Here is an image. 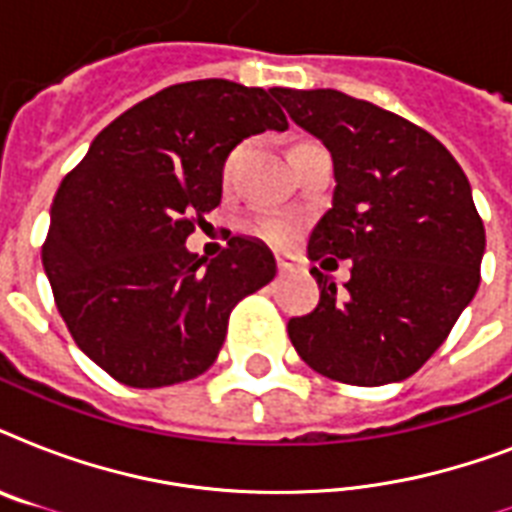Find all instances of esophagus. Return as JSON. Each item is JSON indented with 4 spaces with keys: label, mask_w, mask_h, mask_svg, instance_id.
<instances>
[{
    "label": "esophagus",
    "mask_w": 512,
    "mask_h": 512,
    "mask_svg": "<svg viewBox=\"0 0 512 512\" xmlns=\"http://www.w3.org/2000/svg\"><path fill=\"white\" fill-rule=\"evenodd\" d=\"M276 263H279V271L287 273V271H295V257L292 255H276Z\"/></svg>",
    "instance_id": "34e87169"
}]
</instances>
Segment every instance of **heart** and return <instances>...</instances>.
<instances>
[{
    "label": "heart",
    "instance_id": "heart-1",
    "mask_svg": "<svg viewBox=\"0 0 512 512\" xmlns=\"http://www.w3.org/2000/svg\"><path fill=\"white\" fill-rule=\"evenodd\" d=\"M239 154V151H236ZM236 154L228 156V162H225V175L231 172L233 162H236ZM257 236H263L265 241H271V244H287L292 236H295V223L289 220V217H263V220H257V223L249 225Z\"/></svg>",
    "mask_w": 512,
    "mask_h": 512
}]
</instances>
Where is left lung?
<instances>
[{
	"instance_id": "1",
	"label": "left lung",
	"mask_w": 512,
	"mask_h": 512,
	"mask_svg": "<svg viewBox=\"0 0 512 512\" xmlns=\"http://www.w3.org/2000/svg\"><path fill=\"white\" fill-rule=\"evenodd\" d=\"M292 122L332 154L335 191L308 241L311 260H350L319 281L316 311L289 319L305 364L350 385L412 377L476 297L484 223L454 156L430 132L337 90H279Z\"/></svg>"
}]
</instances>
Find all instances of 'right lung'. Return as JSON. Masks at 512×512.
<instances>
[{"instance_id": "add662e5", "label": "right lung", "mask_w": 512, "mask_h": 512, "mask_svg": "<svg viewBox=\"0 0 512 512\" xmlns=\"http://www.w3.org/2000/svg\"><path fill=\"white\" fill-rule=\"evenodd\" d=\"M279 90L228 79L172 84L124 111L60 183L42 265L68 332L130 388L207 372L241 297L276 276L263 241L215 260L185 239L223 196V164L249 135L284 132Z\"/></svg>"}]
</instances>
